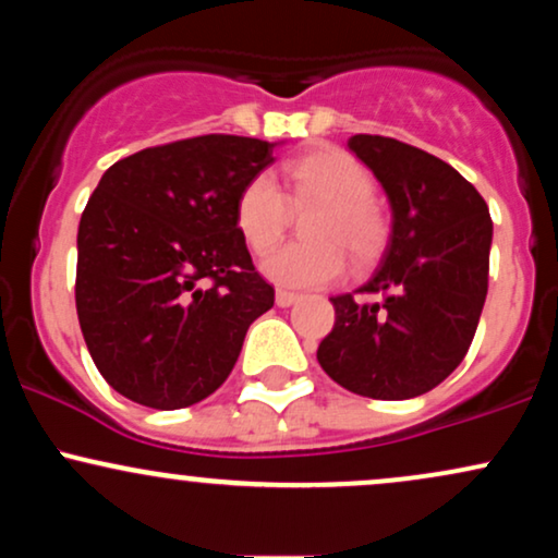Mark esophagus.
<instances>
[{
	"label": "esophagus",
	"instance_id": "esophagus-1",
	"mask_svg": "<svg viewBox=\"0 0 558 558\" xmlns=\"http://www.w3.org/2000/svg\"><path fill=\"white\" fill-rule=\"evenodd\" d=\"M296 301H299V296H296V293H291V291L275 293V304H278V306H291V304H296Z\"/></svg>",
	"mask_w": 558,
	"mask_h": 558
}]
</instances>
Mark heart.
I'll use <instances>...</instances> for the list:
<instances>
[{
    "instance_id": "b5f03b06",
    "label": "heart",
    "mask_w": 558,
    "mask_h": 558,
    "mask_svg": "<svg viewBox=\"0 0 558 558\" xmlns=\"http://www.w3.org/2000/svg\"><path fill=\"white\" fill-rule=\"evenodd\" d=\"M286 196L267 172H257L235 196V230L248 252L267 254L283 239L293 207L317 204L304 222L310 241L288 243L262 262V272L283 288L336 283L345 257L364 265L386 243V215L375 204V181L367 168L341 149H315L283 168Z\"/></svg>"
}]
</instances>
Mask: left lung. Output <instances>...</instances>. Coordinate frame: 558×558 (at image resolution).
Listing matches in <instances>:
<instances>
[{"mask_svg": "<svg viewBox=\"0 0 558 558\" xmlns=\"http://www.w3.org/2000/svg\"><path fill=\"white\" fill-rule=\"evenodd\" d=\"M349 149L390 202V239L360 291L332 296L336 325L317 362L338 386L367 399L427 393L464 360L488 293V204L444 159L386 136L356 133Z\"/></svg>", "mask_w": 558, "mask_h": 558, "instance_id": "1", "label": "left lung"}]
</instances>
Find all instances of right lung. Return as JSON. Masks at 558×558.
Returning <instances> with one entry per match:
<instances>
[{
  "label": "right lung",
  "instance_id": "obj_1",
  "mask_svg": "<svg viewBox=\"0 0 558 558\" xmlns=\"http://www.w3.org/2000/svg\"><path fill=\"white\" fill-rule=\"evenodd\" d=\"M272 149L209 133L101 175L78 226L75 310L96 369L125 399L165 412L207 399L275 304L233 220Z\"/></svg>",
  "mask_w": 558,
  "mask_h": 558
}]
</instances>
